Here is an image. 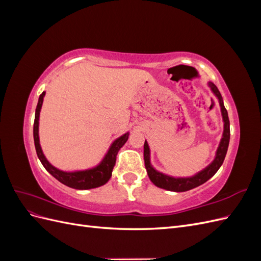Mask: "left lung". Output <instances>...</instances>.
<instances>
[{"mask_svg":"<svg viewBox=\"0 0 261 261\" xmlns=\"http://www.w3.org/2000/svg\"><path fill=\"white\" fill-rule=\"evenodd\" d=\"M208 86L211 88V91L213 94L217 97L219 100V105L221 108V114H222V120H223V134L222 138L220 140L219 147L216 151V156L213 161L208 165V167L201 170L200 172L196 173L195 175L189 176V177H174L164 174L162 172L156 171L153 167L151 162H150V148L147 141H145L144 145V159H145V167L148 173V176L152 183L163 189H167V191L171 192H186L189 189H193L197 186H199L211 178L213 175L216 174L217 171L220 169L221 165H222L224 158L226 155V151L228 148V143H230V121H228V115L226 109L223 105V99L221 97V93L217 86L212 84L211 82L208 83Z\"/></svg>","mask_w":261,"mask_h":261,"instance_id":"8db88e82","label":"left lung"}]
</instances>
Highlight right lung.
I'll use <instances>...</instances> for the list:
<instances>
[{"label": "right lung", "instance_id": "right-lung-1", "mask_svg": "<svg viewBox=\"0 0 261 261\" xmlns=\"http://www.w3.org/2000/svg\"><path fill=\"white\" fill-rule=\"evenodd\" d=\"M45 96V91H43L38 100V105L36 108V114H35V123H34V140H35V147L37 155L39 160L41 161L44 169L48 171L50 174L57 178L62 184H64L68 187H72L75 189H91L99 186L105 185L107 181L110 179L112 175V171L115 165L116 155L118 150H120L126 141L128 139L129 132L125 133L124 135L116 138L112 145L110 146L108 152L103 156L101 162L96 165V167L87 169V170H80V171H62L58 168L53 167V165L48 161L40 146V139H39V117H40V111L43 103V98Z\"/></svg>", "mask_w": 261, "mask_h": 261}]
</instances>
